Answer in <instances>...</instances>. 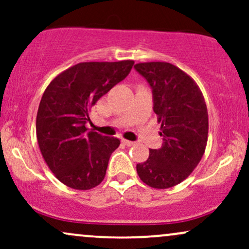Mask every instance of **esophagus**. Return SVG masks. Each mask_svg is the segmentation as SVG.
Wrapping results in <instances>:
<instances>
[{
	"label": "esophagus",
	"mask_w": 249,
	"mask_h": 249,
	"mask_svg": "<svg viewBox=\"0 0 249 249\" xmlns=\"http://www.w3.org/2000/svg\"><path fill=\"white\" fill-rule=\"evenodd\" d=\"M123 144H125L126 146H133L134 145V142H131V141H127V139H122Z\"/></svg>",
	"instance_id": "obj_1"
}]
</instances>
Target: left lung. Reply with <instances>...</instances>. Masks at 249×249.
I'll return each instance as SVG.
<instances>
[{"label":"left lung","mask_w":249,"mask_h":249,"mask_svg":"<svg viewBox=\"0 0 249 249\" xmlns=\"http://www.w3.org/2000/svg\"><path fill=\"white\" fill-rule=\"evenodd\" d=\"M134 69L152 88L153 111L164 141L160 148L150 150L146 161L137 164V173L147 186L165 190L184 181L204 156L206 103L192 77L171 63H138Z\"/></svg>","instance_id":"obj_1"}]
</instances>
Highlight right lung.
<instances>
[{"label": "right lung", "instance_id": "right-lung-1", "mask_svg": "<svg viewBox=\"0 0 249 249\" xmlns=\"http://www.w3.org/2000/svg\"><path fill=\"white\" fill-rule=\"evenodd\" d=\"M133 61L83 62L57 75L43 93L36 136L48 167L59 181L87 191L104 180L111 154L121 144L85 126L97 101L130 73Z\"/></svg>", "mask_w": 249, "mask_h": 249}]
</instances>
